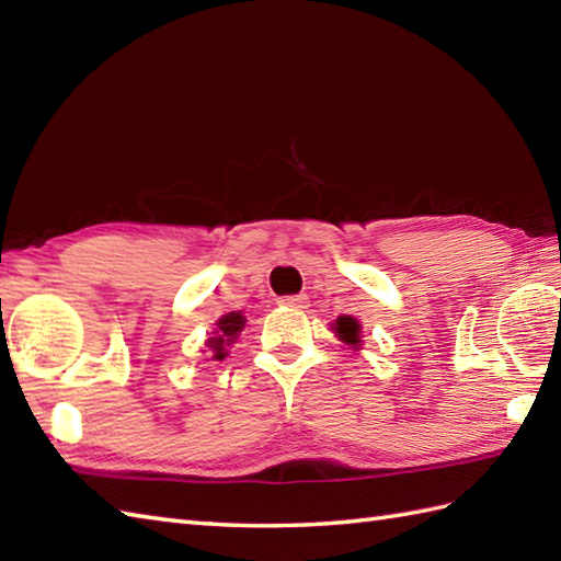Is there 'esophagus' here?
Returning <instances> with one entry per match:
<instances>
[{
	"label": "esophagus",
	"instance_id": "obj_1",
	"mask_svg": "<svg viewBox=\"0 0 561 561\" xmlns=\"http://www.w3.org/2000/svg\"><path fill=\"white\" fill-rule=\"evenodd\" d=\"M282 306H289V308H306L308 306V296L306 294H296V296H282L279 299Z\"/></svg>",
	"mask_w": 561,
	"mask_h": 561
}]
</instances>
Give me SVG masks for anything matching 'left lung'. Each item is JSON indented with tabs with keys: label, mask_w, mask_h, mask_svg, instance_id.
<instances>
[{
	"label": "left lung",
	"mask_w": 561,
	"mask_h": 561,
	"mask_svg": "<svg viewBox=\"0 0 561 561\" xmlns=\"http://www.w3.org/2000/svg\"><path fill=\"white\" fill-rule=\"evenodd\" d=\"M359 323H356L354 318H350V316H340L337 320H335V332H337V337L342 340V342H347V344H359L362 340H359Z\"/></svg>",
	"instance_id": "obj_1"
}]
</instances>
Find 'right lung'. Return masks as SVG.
Returning <instances> with one entry per match:
<instances>
[{"label": "right lung", "mask_w": 561, "mask_h": 561, "mask_svg": "<svg viewBox=\"0 0 561 561\" xmlns=\"http://www.w3.org/2000/svg\"><path fill=\"white\" fill-rule=\"evenodd\" d=\"M245 328V316L241 313V311H231V313H226V316H221L219 320H217V330L211 332L214 337H209L207 340V347L211 350V359H224L226 354V350L231 347V344L236 342V337L241 335V330Z\"/></svg>", "instance_id": "1"}]
</instances>
